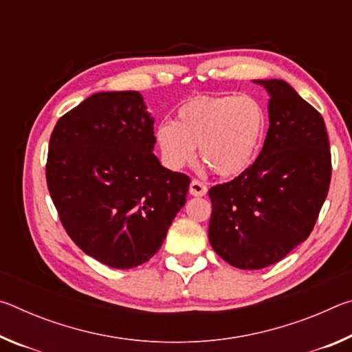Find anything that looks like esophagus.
<instances>
[{
	"mask_svg": "<svg viewBox=\"0 0 352 352\" xmlns=\"http://www.w3.org/2000/svg\"><path fill=\"white\" fill-rule=\"evenodd\" d=\"M208 192V188L204 183L199 180H192L189 184V194L194 195V197H204V195Z\"/></svg>",
	"mask_w": 352,
	"mask_h": 352,
	"instance_id": "1",
	"label": "esophagus"
}]
</instances>
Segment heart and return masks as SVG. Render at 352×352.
Returning <instances> with one entry per match:
<instances>
[{"instance_id": "obj_1", "label": "heart", "mask_w": 352, "mask_h": 352, "mask_svg": "<svg viewBox=\"0 0 352 352\" xmlns=\"http://www.w3.org/2000/svg\"><path fill=\"white\" fill-rule=\"evenodd\" d=\"M267 133V111L248 94L199 96L177 111L175 122H162L155 141L166 168L178 170L200 158L214 174L236 177L247 170Z\"/></svg>"}]
</instances>
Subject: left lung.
Returning a JSON list of instances; mask_svg holds the SVG:
<instances>
[{
  "label": "left lung",
  "mask_w": 352,
  "mask_h": 352,
  "mask_svg": "<svg viewBox=\"0 0 352 352\" xmlns=\"http://www.w3.org/2000/svg\"><path fill=\"white\" fill-rule=\"evenodd\" d=\"M269 93V132L256 162L210 189L211 247L230 265L259 270L305 242L331 183L323 118L287 82L253 80Z\"/></svg>",
  "instance_id": "8db88e82"
}]
</instances>
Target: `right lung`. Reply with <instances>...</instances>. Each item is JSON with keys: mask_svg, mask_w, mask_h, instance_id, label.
Returning a JSON list of instances; mask_svg holds the SVG:
<instances>
[{"mask_svg": "<svg viewBox=\"0 0 352 352\" xmlns=\"http://www.w3.org/2000/svg\"><path fill=\"white\" fill-rule=\"evenodd\" d=\"M155 119L138 91L91 94L58 119L46 182L63 228L113 269L144 264L186 204L189 177L153 155Z\"/></svg>", "mask_w": 352, "mask_h": 352, "instance_id": "1", "label": "right lung"}]
</instances>
